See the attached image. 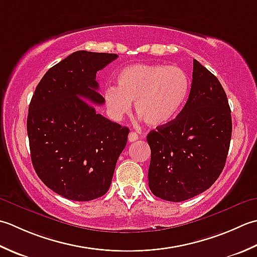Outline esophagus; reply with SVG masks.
<instances>
[{
  "mask_svg": "<svg viewBox=\"0 0 257 257\" xmlns=\"http://www.w3.org/2000/svg\"><path fill=\"white\" fill-rule=\"evenodd\" d=\"M136 140H139V135L136 134L135 132H131L128 134V141H130V142H135Z\"/></svg>",
  "mask_w": 257,
  "mask_h": 257,
  "instance_id": "1",
  "label": "esophagus"
}]
</instances>
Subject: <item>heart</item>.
<instances>
[{
    "label": "heart",
    "instance_id": "1",
    "mask_svg": "<svg viewBox=\"0 0 257 257\" xmlns=\"http://www.w3.org/2000/svg\"><path fill=\"white\" fill-rule=\"evenodd\" d=\"M116 82L117 87L104 91L109 116L121 121L135 102L136 114L152 127L170 124L180 114L191 86L184 70L162 64L128 65L118 72Z\"/></svg>",
    "mask_w": 257,
    "mask_h": 257
}]
</instances>
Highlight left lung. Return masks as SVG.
<instances>
[{"label":"left lung","instance_id":"obj_1","mask_svg":"<svg viewBox=\"0 0 257 257\" xmlns=\"http://www.w3.org/2000/svg\"><path fill=\"white\" fill-rule=\"evenodd\" d=\"M231 108L221 83L193 60L188 99L176 118L148 134L149 186L162 200L182 202L211 187L226 162Z\"/></svg>","mask_w":257,"mask_h":257}]
</instances>
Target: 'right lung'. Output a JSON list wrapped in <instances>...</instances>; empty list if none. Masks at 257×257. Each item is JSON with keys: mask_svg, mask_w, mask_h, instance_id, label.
Masks as SVG:
<instances>
[{"mask_svg": "<svg viewBox=\"0 0 257 257\" xmlns=\"http://www.w3.org/2000/svg\"><path fill=\"white\" fill-rule=\"evenodd\" d=\"M117 54L77 51L45 73L28 115L31 160L36 174L57 194L86 202L103 196L130 130L96 112L97 71Z\"/></svg>", "mask_w": 257, "mask_h": 257, "instance_id": "add662e5", "label": "right lung"}]
</instances>
